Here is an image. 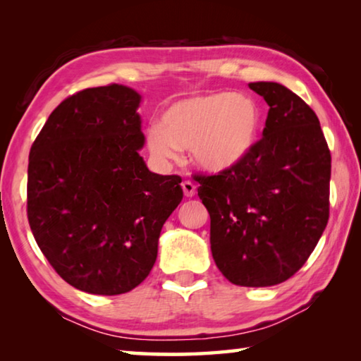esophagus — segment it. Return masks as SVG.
<instances>
[{
	"mask_svg": "<svg viewBox=\"0 0 361 361\" xmlns=\"http://www.w3.org/2000/svg\"><path fill=\"white\" fill-rule=\"evenodd\" d=\"M181 188H183V192H185L186 197H194L195 192H197V188H195L194 183L189 181V180L183 181L181 183Z\"/></svg>",
	"mask_w": 361,
	"mask_h": 361,
	"instance_id": "34e87169",
	"label": "esophagus"
}]
</instances>
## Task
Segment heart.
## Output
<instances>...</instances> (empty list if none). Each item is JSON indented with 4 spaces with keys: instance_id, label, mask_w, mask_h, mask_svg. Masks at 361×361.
<instances>
[{
    "instance_id": "heart-1",
    "label": "heart",
    "mask_w": 361,
    "mask_h": 361,
    "mask_svg": "<svg viewBox=\"0 0 361 361\" xmlns=\"http://www.w3.org/2000/svg\"><path fill=\"white\" fill-rule=\"evenodd\" d=\"M262 111L248 95L216 90L173 102L162 113V126L146 132L148 148L161 161L176 159V148L191 149L194 164L223 173L239 167L258 146Z\"/></svg>"
}]
</instances>
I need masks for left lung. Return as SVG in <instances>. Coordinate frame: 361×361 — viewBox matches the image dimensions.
Wrapping results in <instances>:
<instances>
[{"mask_svg":"<svg viewBox=\"0 0 361 361\" xmlns=\"http://www.w3.org/2000/svg\"><path fill=\"white\" fill-rule=\"evenodd\" d=\"M269 105L258 146L228 172L197 176L210 248L239 286L288 280L314 252L329 216L331 154L319 118L279 82H250Z\"/></svg>","mask_w":361,"mask_h":361,"instance_id":"8db88e82","label":"left lung"}]
</instances>
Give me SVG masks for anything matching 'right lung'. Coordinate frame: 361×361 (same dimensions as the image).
<instances>
[{"instance_id": "add662e5", "label": "right lung", "mask_w": 361, "mask_h": 361, "mask_svg": "<svg viewBox=\"0 0 361 361\" xmlns=\"http://www.w3.org/2000/svg\"><path fill=\"white\" fill-rule=\"evenodd\" d=\"M127 85L85 89L54 109L30 149L27 215L42 255L90 295L135 288L157 258L162 226L183 199L178 175L149 172Z\"/></svg>"}]
</instances>
